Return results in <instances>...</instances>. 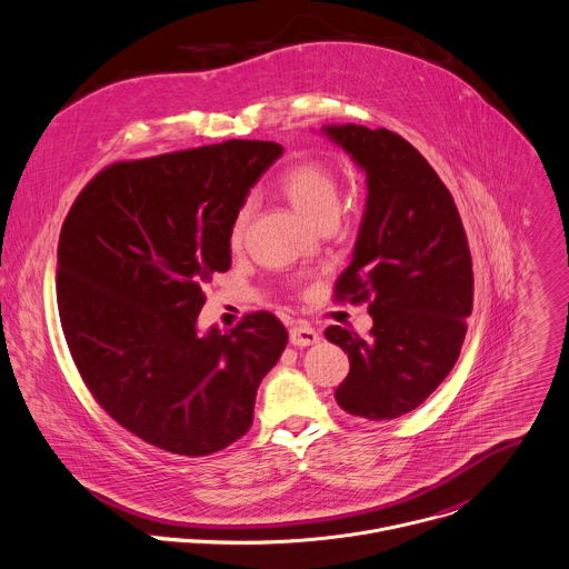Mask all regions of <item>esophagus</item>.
I'll use <instances>...</instances> for the list:
<instances>
[{"mask_svg":"<svg viewBox=\"0 0 569 569\" xmlns=\"http://www.w3.org/2000/svg\"><path fill=\"white\" fill-rule=\"evenodd\" d=\"M319 341V332L306 323H299V326H292L290 328V343L292 346H299V348H306V346H312Z\"/></svg>","mask_w":569,"mask_h":569,"instance_id":"34e87169","label":"esophagus"}]
</instances>
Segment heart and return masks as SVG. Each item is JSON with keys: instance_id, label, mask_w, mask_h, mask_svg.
Masks as SVG:
<instances>
[{"instance_id": "b5f03b06", "label": "heart", "mask_w": 569, "mask_h": 569, "mask_svg": "<svg viewBox=\"0 0 569 569\" xmlns=\"http://www.w3.org/2000/svg\"><path fill=\"white\" fill-rule=\"evenodd\" d=\"M281 192L288 201L312 223H321L326 219H337L339 212V181L332 166L326 161L308 159L290 166L279 179ZM252 206L243 203L234 212L228 228L230 248H241L246 241L248 223H250Z\"/></svg>"}]
</instances>
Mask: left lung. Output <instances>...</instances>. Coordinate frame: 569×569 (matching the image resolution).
<instances>
[{"mask_svg":"<svg viewBox=\"0 0 569 569\" xmlns=\"http://www.w3.org/2000/svg\"><path fill=\"white\" fill-rule=\"evenodd\" d=\"M323 132L368 177L352 263L335 299L368 301L375 321L370 339L326 328L350 359L335 399L348 415L388 421L419 408L461 355L475 295L468 237L450 190L401 134L357 123Z\"/></svg>","mask_w":569,"mask_h":569,"instance_id":"left-lung-1","label":"left lung"}]
</instances>
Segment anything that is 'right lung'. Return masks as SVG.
I'll list each match as a JSON object with an SVG mask.
<instances>
[{
  "label": "right lung",
  "instance_id": "add662e5",
  "mask_svg": "<svg viewBox=\"0 0 569 569\" xmlns=\"http://www.w3.org/2000/svg\"><path fill=\"white\" fill-rule=\"evenodd\" d=\"M274 141L117 161L74 199L57 246V308L94 401L141 441L208 457L241 439L288 332L266 310L197 332L203 288L230 268L228 228Z\"/></svg>",
  "mask_w": 569,
  "mask_h": 569
}]
</instances>
